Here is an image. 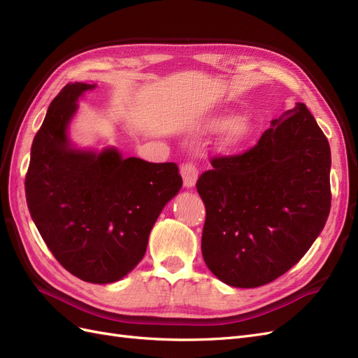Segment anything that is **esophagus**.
I'll use <instances>...</instances> for the list:
<instances>
[{"mask_svg": "<svg viewBox=\"0 0 358 358\" xmlns=\"http://www.w3.org/2000/svg\"><path fill=\"white\" fill-rule=\"evenodd\" d=\"M180 175L183 178V185L187 188H192L196 185L197 178H199V167L196 162L188 161L185 164H182L180 167Z\"/></svg>", "mask_w": 358, "mask_h": 358, "instance_id": "34e87169", "label": "esophagus"}]
</instances>
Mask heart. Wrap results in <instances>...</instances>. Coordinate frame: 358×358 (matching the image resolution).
I'll use <instances>...</instances> for the list:
<instances>
[{"label":"heart","mask_w":358,"mask_h":358,"mask_svg":"<svg viewBox=\"0 0 358 358\" xmlns=\"http://www.w3.org/2000/svg\"><path fill=\"white\" fill-rule=\"evenodd\" d=\"M206 128L210 131H216V129L224 128L222 134V145L225 146H236L242 143L243 140L251 134L252 124L246 116H237L231 119L230 115H220L212 117L210 121L206 124Z\"/></svg>","instance_id":"b5f03b06"}]
</instances>
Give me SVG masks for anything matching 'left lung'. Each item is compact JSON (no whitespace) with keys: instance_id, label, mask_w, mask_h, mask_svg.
<instances>
[{"instance_id":"obj_1","label":"left lung","mask_w":358,"mask_h":358,"mask_svg":"<svg viewBox=\"0 0 358 358\" xmlns=\"http://www.w3.org/2000/svg\"><path fill=\"white\" fill-rule=\"evenodd\" d=\"M330 166L329 140L303 103L273 119L246 152L212 158L197 180L210 272L255 288L297 264L329 218Z\"/></svg>"}]
</instances>
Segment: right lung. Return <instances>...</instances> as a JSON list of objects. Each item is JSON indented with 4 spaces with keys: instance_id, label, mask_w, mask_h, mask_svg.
<instances>
[{
    "instance_id": "right-lung-1",
    "label": "right lung",
    "mask_w": 358,
    "mask_h": 358,
    "mask_svg": "<svg viewBox=\"0 0 358 358\" xmlns=\"http://www.w3.org/2000/svg\"><path fill=\"white\" fill-rule=\"evenodd\" d=\"M95 85L69 83L50 103L31 146L27 204L58 263L85 282L110 284L140 263L162 208L182 178L175 162L122 158L71 146L78 99Z\"/></svg>"
}]
</instances>
